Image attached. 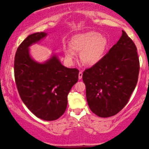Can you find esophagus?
I'll list each match as a JSON object with an SVG mask.
<instances>
[{"instance_id": "obj_1", "label": "esophagus", "mask_w": 149, "mask_h": 149, "mask_svg": "<svg viewBox=\"0 0 149 149\" xmlns=\"http://www.w3.org/2000/svg\"><path fill=\"white\" fill-rule=\"evenodd\" d=\"M82 77H83V73L81 71H80L79 73H78V78L80 80L82 78Z\"/></svg>"}]
</instances>
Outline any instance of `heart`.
<instances>
[{
  "label": "heart",
  "instance_id": "b5f03b06",
  "mask_svg": "<svg viewBox=\"0 0 149 149\" xmlns=\"http://www.w3.org/2000/svg\"><path fill=\"white\" fill-rule=\"evenodd\" d=\"M108 45L107 39L95 31L80 33L72 37L71 48L64 49L65 57L69 61L75 57L73 51L80 53V59L86 66H92L98 64L103 59Z\"/></svg>",
  "mask_w": 149,
  "mask_h": 149
}]
</instances>
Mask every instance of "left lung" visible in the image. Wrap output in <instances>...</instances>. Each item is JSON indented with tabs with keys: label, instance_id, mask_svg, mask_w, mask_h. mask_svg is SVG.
I'll return each instance as SVG.
<instances>
[{
	"label": "left lung",
	"instance_id": "left-lung-1",
	"mask_svg": "<svg viewBox=\"0 0 149 149\" xmlns=\"http://www.w3.org/2000/svg\"><path fill=\"white\" fill-rule=\"evenodd\" d=\"M119 40L98 64L83 72L90 110L108 118L127 104L138 80L139 61L136 47L124 31Z\"/></svg>",
	"mask_w": 149,
	"mask_h": 149
}]
</instances>
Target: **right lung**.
<instances>
[{"mask_svg": "<svg viewBox=\"0 0 149 149\" xmlns=\"http://www.w3.org/2000/svg\"><path fill=\"white\" fill-rule=\"evenodd\" d=\"M47 36L45 32L31 34L20 44L15 54L14 71L24 104L36 117L51 121L66 111L68 94L78 81L79 71L63 66L55 53L43 62L31 57L29 47Z\"/></svg>", "mask_w": 149, "mask_h": 149, "instance_id": "right-lung-1", "label": "right lung"}]
</instances>
